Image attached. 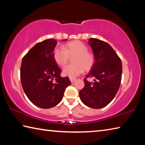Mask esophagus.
<instances>
[{
  "label": "esophagus",
  "mask_w": 145,
  "mask_h": 145,
  "mask_svg": "<svg viewBox=\"0 0 145 145\" xmlns=\"http://www.w3.org/2000/svg\"><path fill=\"white\" fill-rule=\"evenodd\" d=\"M70 80L71 82H73L76 80V78H70Z\"/></svg>",
  "instance_id": "esophagus-1"
}]
</instances>
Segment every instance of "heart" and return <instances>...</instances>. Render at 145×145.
Returning <instances> with one entry per match:
<instances>
[{"mask_svg":"<svg viewBox=\"0 0 145 145\" xmlns=\"http://www.w3.org/2000/svg\"><path fill=\"white\" fill-rule=\"evenodd\" d=\"M70 57L74 64L63 68V75L73 78L82 73L84 70H89L94 64V56L88 51V46L82 41L75 40L65 44L63 47H57L54 52V59L60 67L68 63Z\"/></svg>","mask_w":145,"mask_h":145,"instance_id":"1","label":"heart"}]
</instances>
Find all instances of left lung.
<instances>
[{
	"mask_svg": "<svg viewBox=\"0 0 145 145\" xmlns=\"http://www.w3.org/2000/svg\"><path fill=\"white\" fill-rule=\"evenodd\" d=\"M88 43L94 54L95 62L84 78V87L80 91V99L86 106L93 109L104 107L116 95L121 84L122 64L120 58L109 43L89 38ZM94 77L93 82L86 78Z\"/></svg>",
	"mask_w": 145,
	"mask_h": 145,
	"instance_id": "obj_1",
	"label": "left lung"
}]
</instances>
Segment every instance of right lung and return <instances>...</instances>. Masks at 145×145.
<instances>
[{"mask_svg":"<svg viewBox=\"0 0 145 145\" xmlns=\"http://www.w3.org/2000/svg\"><path fill=\"white\" fill-rule=\"evenodd\" d=\"M67 40H63L66 41ZM57 41L47 39L36 44L22 61L20 79L26 96L36 106L49 109L57 105L71 82L61 77V70L54 59Z\"/></svg>","mask_w":145,"mask_h":145,"instance_id":"add662e5","label":"right lung"}]
</instances>
